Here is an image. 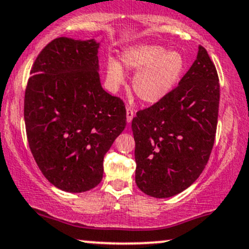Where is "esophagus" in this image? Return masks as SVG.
<instances>
[{
  "label": "esophagus",
  "mask_w": 249,
  "mask_h": 249,
  "mask_svg": "<svg viewBox=\"0 0 249 249\" xmlns=\"http://www.w3.org/2000/svg\"><path fill=\"white\" fill-rule=\"evenodd\" d=\"M133 116H134L133 108H131V107H126V122L128 123V124H130V123L132 122Z\"/></svg>",
  "instance_id": "34e87169"
}]
</instances>
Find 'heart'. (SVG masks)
I'll use <instances>...</instances> for the list:
<instances>
[{
	"mask_svg": "<svg viewBox=\"0 0 249 249\" xmlns=\"http://www.w3.org/2000/svg\"><path fill=\"white\" fill-rule=\"evenodd\" d=\"M126 70L137 71L132 88L147 104H156L170 95L186 69L184 53L167 50L159 44L131 45L122 53L121 63L108 58L105 64L107 82L111 91H117L125 82Z\"/></svg>",
	"mask_w": 249,
	"mask_h": 249,
	"instance_id": "b5f03b06",
	"label": "heart"
}]
</instances>
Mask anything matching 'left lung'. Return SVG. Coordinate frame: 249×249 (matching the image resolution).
I'll list each match as a JSON object with an SVG mask.
<instances>
[{
	"instance_id": "1",
	"label": "left lung",
	"mask_w": 249,
	"mask_h": 249,
	"mask_svg": "<svg viewBox=\"0 0 249 249\" xmlns=\"http://www.w3.org/2000/svg\"><path fill=\"white\" fill-rule=\"evenodd\" d=\"M219 98L215 67L199 45L178 87L132 121L136 184L142 192L170 198L199 178L213 148Z\"/></svg>"
}]
</instances>
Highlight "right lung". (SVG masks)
Returning <instances> with one entry per match:
<instances>
[{
    "mask_svg": "<svg viewBox=\"0 0 249 249\" xmlns=\"http://www.w3.org/2000/svg\"><path fill=\"white\" fill-rule=\"evenodd\" d=\"M95 37H58L37 56L24 96L28 142L53 186L87 192L102 181L103 159L126 125L121 98L102 87Z\"/></svg>",
    "mask_w": 249,
    "mask_h": 249,
    "instance_id": "1",
    "label": "right lung"
}]
</instances>
